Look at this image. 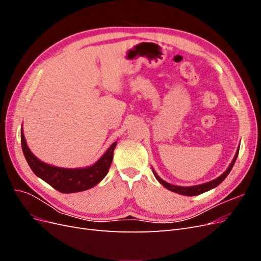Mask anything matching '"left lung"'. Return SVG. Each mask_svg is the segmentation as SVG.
<instances>
[{"instance_id": "1", "label": "left lung", "mask_w": 261, "mask_h": 261, "mask_svg": "<svg viewBox=\"0 0 261 261\" xmlns=\"http://www.w3.org/2000/svg\"><path fill=\"white\" fill-rule=\"evenodd\" d=\"M238 155H239V150H238V152H236V154H235V156H234V159H233L232 163L230 164V167L227 168V170L223 173L222 175L219 176V177L216 178V179L211 180V181H208V183H204V184H201V185H197V186L181 187V186L172 185V184L167 183V181H164L163 179H161L159 176H158V174H156V173H155L154 171H152V172H153V174H154L155 178H156L158 180H159L160 183H161L165 188H168L169 191L177 193V194H180V195H185V196H196V195H200V194H202V193H204V192H207V191H210V189L215 188V187H217L219 184L222 183V181L225 179V177L228 175V173L231 172V170H232V168H233V165H234V163H235V161H236V158H238Z\"/></svg>"}]
</instances>
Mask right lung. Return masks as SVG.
Masks as SVG:
<instances>
[{"label":"right lung","instance_id":"right-lung-1","mask_svg":"<svg viewBox=\"0 0 261 261\" xmlns=\"http://www.w3.org/2000/svg\"><path fill=\"white\" fill-rule=\"evenodd\" d=\"M21 138V148L23 155L29 164L30 169L37 176L42 178L49 185H51L54 189L63 193L70 194L83 192L86 189H89L97 185L99 181L105 178L108 174L109 169L111 167L114 148L117 141L112 144V146L108 149V151L101 156L96 163L89 168L85 169H63L52 167V165L45 164L42 161L31 153L29 150L25 136L22 134V129L20 132Z\"/></svg>","mask_w":261,"mask_h":261}]
</instances>
